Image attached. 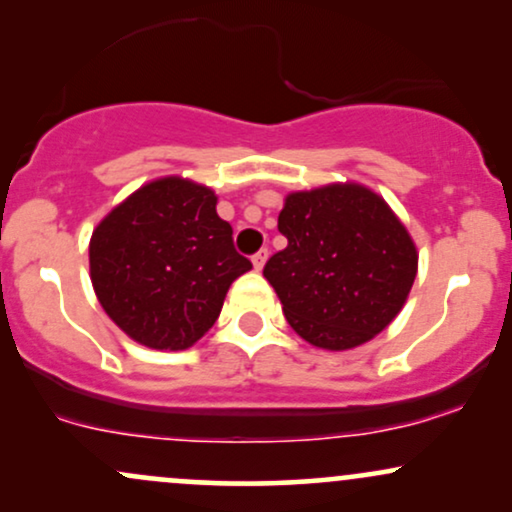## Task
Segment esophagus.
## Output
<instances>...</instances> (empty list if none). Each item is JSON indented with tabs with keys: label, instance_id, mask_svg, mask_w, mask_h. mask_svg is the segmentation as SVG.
<instances>
[{
	"label": "esophagus",
	"instance_id": "esophagus-1",
	"mask_svg": "<svg viewBox=\"0 0 512 512\" xmlns=\"http://www.w3.org/2000/svg\"><path fill=\"white\" fill-rule=\"evenodd\" d=\"M267 257H269V250H267V248H262L260 252H255V255H252V264H255L257 272H260V269L264 267V262H267Z\"/></svg>",
	"mask_w": 512,
	"mask_h": 512
}]
</instances>
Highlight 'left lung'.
Instances as JSON below:
<instances>
[{
	"mask_svg": "<svg viewBox=\"0 0 512 512\" xmlns=\"http://www.w3.org/2000/svg\"><path fill=\"white\" fill-rule=\"evenodd\" d=\"M289 245L264 264L298 337L327 351L370 342L399 315L419 269L407 226L378 192L332 182L289 192L279 214Z\"/></svg>",
	"mask_w": 512,
	"mask_h": 512,
	"instance_id": "1",
	"label": "left lung"
}]
</instances>
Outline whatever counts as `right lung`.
Instances as JSON below:
<instances>
[{"label":"right lung","instance_id":"add662e5","mask_svg":"<svg viewBox=\"0 0 512 512\" xmlns=\"http://www.w3.org/2000/svg\"><path fill=\"white\" fill-rule=\"evenodd\" d=\"M216 192L166 175L134 190L93 228L88 267L98 303L137 344L182 351L211 330L252 264L233 248Z\"/></svg>","mask_w":512,"mask_h":512}]
</instances>
